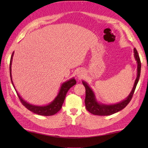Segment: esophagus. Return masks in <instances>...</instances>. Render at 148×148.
Here are the masks:
<instances>
[{"mask_svg":"<svg viewBox=\"0 0 148 148\" xmlns=\"http://www.w3.org/2000/svg\"><path fill=\"white\" fill-rule=\"evenodd\" d=\"M84 75H85V72L84 70H82V69L78 70L76 72V76L79 79L82 78V77L84 76Z\"/></svg>","mask_w":148,"mask_h":148,"instance_id":"obj_1","label":"esophagus"}]
</instances>
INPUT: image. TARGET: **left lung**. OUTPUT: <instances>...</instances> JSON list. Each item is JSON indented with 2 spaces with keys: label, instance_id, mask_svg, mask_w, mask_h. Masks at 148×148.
Returning a JSON list of instances; mask_svg holds the SVG:
<instances>
[{
  "label": "left lung",
  "instance_id": "1",
  "mask_svg": "<svg viewBox=\"0 0 148 148\" xmlns=\"http://www.w3.org/2000/svg\"><path fill=\"white\" fill-rule=\"evenodd\" d=\"M134 56L137 62V76L135 79L132 91L130 92L129 96L123 101L116 104H105L100 103L97 101L96 97L92 89L89 86L87 82L82 81V84L86 87V99H85V104L87 111H89L92 114L97 115V116H110L114 114L116 112H119L127 106L133 96L134 90L136 89L138 82L140 78V71H141V62L138 52L136 48H134Z\"/></svg>",
  "mask_w": 148,
  "mask_h": 148
}]
</instances>
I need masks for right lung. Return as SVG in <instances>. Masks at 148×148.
Here are the masks:
<instances>
[{
	"label": "right lung",
	"mask_w": 148,
	"mask_h": 148,
	"mask_svg": "<svg viewBox=\"0 0 148 148\" xmlns=\"http://www.w3.org/2000/svg\"><path fill=\"white\" fill-rule=\"evenodd\" d=\"M14 53H12L11 59H10V78L12 85L14 87L15 90L17 92L18 97L20 100V101L22 104H23L25 107H26L27 109L30 111H31L34 114H36L38 115H40V116H53V115L56 114L61 109L62 105L63 104L65 97L68 92L69 90L71 88L72 86H74V85H76V79L73 78L70 79L68 81L64 82L63 84L61 85V88L59 91L58 95H57V97L55 98L53 101L50 102L49 104L45 105V106H36V105H33L31 104H29V102L25 101L22 97L20 96L19 94L17 92L16 88L14 86L13 82H12V58H13Z\"/></svg>",
	"instance_id": "1"
}]
</instances>
